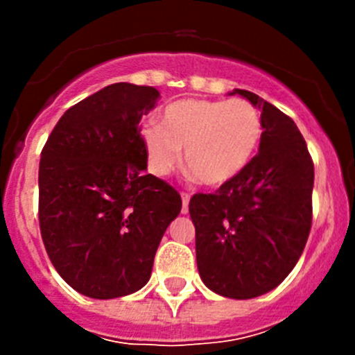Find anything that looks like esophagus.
<instances>
[{
	"mask_svg": "<svg viewBox=\"0 0 355 355\" xmlns=\"http://www.w3.org/2000/svg\"><path fill=\"white\" fill-rule=\"evenodd\" d=\"M189 200H191V196L182 192V213L184 214L189 213Z\"/></svg>",
	"mask_w": 355,
	"mask_h": 355,
	"instance_id": "1",
	"label": "esophagus"
}]
</instances>
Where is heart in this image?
I'll list each match as a JSON object with an SVG mask.
<instances>
[{
  "instance_id": "heart-1",
  "label": "heart",
  "mask_w": 355,
  "mask_h": 355,
  "mask_svg": "<svg viewBox=\"0 0 355 355\" xmlns=\"http://www.w3.org/2000/svg\"><path fill=\"white\" fill-rule=\"evenodd\" d=\"M141 139L151 170L168 175L185 151V166L200 184L221 187L250 164L263 139V120L245 99H178L161 125L146 123Z\"/></svg>"
}]
</instances>
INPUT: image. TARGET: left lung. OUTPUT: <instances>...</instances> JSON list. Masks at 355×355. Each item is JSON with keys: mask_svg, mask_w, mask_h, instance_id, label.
<instances>
[{"mask_svg": "<svg viewBox=\"0 0 355 355\" xmlns=\"http://www.w3.org/2000/svg\"><path fill=\"white\" fill-rule=\"evenodd\" d=\"M261 110L259 153L235 180L189 202L200 280L228 299L277 288L299 261L313 221L314 164L293 120L254 92L234 89Z\"/></svg>", "mask_w": 355, "mask_h": 355, "instance_id": "1", "label": "left lung"}]
</instances>
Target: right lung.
Listing matches in <instances>:
<instances>
[{"instance_id":"add662e5","label":"right lung","mask_w":355,"mask_h":355,"mask_svg":"<svg viewBox=\"0 0 355 355\" xmlns=\"http://www.w3.org/2000/svg\"><path fill=\"white\" fill-rule=\"evenodd\" d=\"M159 92L106 85L65 111L41 153L39 225L60 277L82 295L116 299L151 278L180 194L146 175L141 118Z\"/></svg>"}]
</instances>
